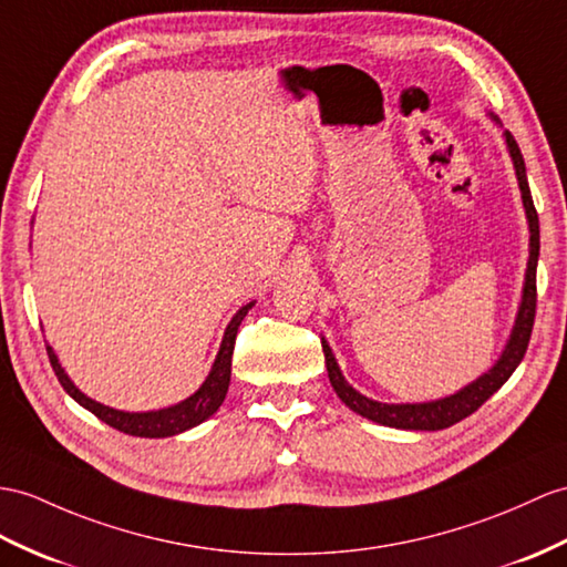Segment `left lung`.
Here are the masks:
<instances>
[{
  "mask_svg": "<svg viewBox=\"0 0 567 567\" xmlns=\"http://www.w3.org/2000/svg\"><path fill=\"white\" fill-rule=\"evenodd\" d=\"M505 142L509 148V156H513L515 163V173L519 179V189H522V202H524V212H527L529 218V265H527V279H524V296H522V306L517 312V322L513 329V337H509L507 347L501 355V361L495 363L486 375H481L476 382L468 384L462 392L437 399V402H427V404H380L372 402V399L363 396L361 392H355L351 384L343 380L341 370L331 355V349L322 341V351H324V363L329 372V382L339 399L349 409L355 413H361L363 419H370L382 425L390 427H404V431H443V427H450L454 423H460L462 419L472 416V413L488 399L498 392L507 378L513 375L515 368L522 363L524 353H527L529 339H532V327H534V315H536V261H538V214L534 209V199L529 192L527 183V171H524V158L522 151L515 142V136L505 132Z\"/></svg>",
  "mask_w": 567,
  "mask_h": 567,
  "instance_id": "left-lung-1",
  "label": "left lung"
}]
</instances>
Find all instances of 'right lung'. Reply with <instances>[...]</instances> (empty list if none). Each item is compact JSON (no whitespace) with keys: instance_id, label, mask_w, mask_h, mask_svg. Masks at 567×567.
Returning a JSON list of instances; mask_svg holds the SVG:
<instances>
[{"instance_id":"right-lung-1","label":"right lung","mask_w":567,"mask_h":567,"mask_svg":"<svg viewBox=\"0 0 567 567\" xmlns=\"http://www.w3.org/2000/svg\"><path fill=\"white\" fill-rule=\"evenodd\" d=\"M252 308L245 306L243 310H238V315L233 317L230 324L226 327L224 341H220V351L214 361V368L209 372V378L202 384V388L192 394L185 402H179L171 409H161V411H148V413H127V411H117L103 406L99 402H93L86 394H81L74 382L66 378V372L62 370L58 355L52 353V349L48 347V355H50V365L58 375L60 384L66 390V394L79 402L84 409H89L93 416H99L103 423H107L110 427H115L120 433L127 435H136V437H171L183 431H189V427L199 425L202 421H206L216 413V409L224 404L228 384H230V361H233V349H236V337H238V327L243 322V317L247 315V310Z\"/></svg>"}]
</instances>
